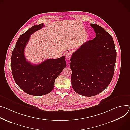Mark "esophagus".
Listing matches in <instances>:
<instances>
[{
	"label": "esophagus",
	"instance_id": "esophagus-1",
	"mask_svg": "<svg viewBox=\"0 0 130 130\" xmlns=\"http://www.w3.org/2000/svg\"><path fill=\"white\" fill-rule=\"evenodd\" d=\"M70 58H71V53H67L66 54V58L67 60H69Z\"/></svg>",
	"mask_w": 130,
	"mask_h": 130
}]
</instances>
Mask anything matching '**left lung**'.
<instances>
[{
    "mask_svg": "<svg viewBox=\"0 0 130 130\" xmlns=\"http://www.w3.org/2000/svg\"><path fill=\"white\" fill-rule=\"evenodd\" d=\"M96 36L74 52L70 58L72 86L85 96H93L107 88L112 80L117 52L111 35L101 26L90 24Z\"/></svg>",
    "mask_w": 130,
    "mask_h": 130,
    "instance_id": "1",
    "label": "left lung"
}]
</instances>
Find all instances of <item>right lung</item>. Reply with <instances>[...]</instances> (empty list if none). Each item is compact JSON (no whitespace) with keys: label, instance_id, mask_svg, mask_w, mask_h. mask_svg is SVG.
I'll return each mask as SVG.
<instances>
[{"label":"right lung","instance_id":"add662e5","mask_svg":"<svg viewBox=\"0 0 130 130\" xmlns=\"http://www.w3.org/2000/svg\"><path fill=\"white\" fill-rule=\"evenodd\" d=\"M44 26L43 23L34 25L21 35L11 55L12 73L15 83L25 93L34 96L49 93L54 88L55 79L66 67L65 56L47 59L36 65L26 60L24 50L30 35Z\"/></svg>","mask_w":130,"mask_h":130}]
</instances>
